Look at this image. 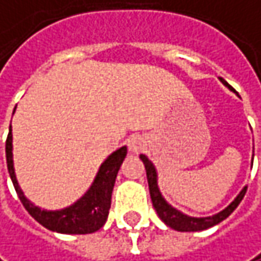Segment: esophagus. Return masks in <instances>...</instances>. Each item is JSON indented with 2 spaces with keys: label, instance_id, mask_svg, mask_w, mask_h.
<instances>
[{
  "label": "esophagus",
  "instance_id": "1",
  "mask_svg": "<svg viewBox=\"0 0 261 261\" xmlns=\"http://www.w3.org/2000/svg\"><path fill=\"white\" fill-rule=\"evenodd\" d=\"M127 147H129V151H132L134 154H140L147 148V141L141 135H134L127 140Z\"/></svg>",
  "mask_w": 261,
  "mask_h": 261
}]
</instances>
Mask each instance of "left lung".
Instances as JSON below:
<instances>
[{"mask_svg":"<svg viewBox=\"0 0 261 261\" xmlns=\"http://www.w3.org/2000/svg\"><path fill=\"white\" fill-rule=\"evenodd\" d=\"M220 80L223 82V84L229 86L226 83L221 77ZM230 87V86H229ZM232 89V87H230ZM140 159L142 160L144 166H145V172H147V179H148V189H150V196H151V202H153V206L156 210V213L160 217V220L169 226L171 229L178 230V232H199V230H205V229H210L215 224L221 223L223 220H226L229 215L232 214L233 211L236 210V206L241 203V200L244 199V196L247 193V189L248 186H245L242 189V192L236 196V199L233 200L232 203L223 210L221 213L213 215V217H202V218H197V217H189V215L179 213L178 210L172 208L165 199L163 196L160 195L158 187V174H156V168L153 166V163L147 159V156L141 154Z\"/></svg>","mask_w":261,"mask_h":261,"instance_id":"1","label":"left lung"}]
</instances>
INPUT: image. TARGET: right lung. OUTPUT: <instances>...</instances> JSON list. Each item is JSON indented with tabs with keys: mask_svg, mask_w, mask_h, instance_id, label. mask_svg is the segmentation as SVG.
Listing matches in <instances>:
<instances>
[{
	"mask_svg": "<svg viewBox=\"0 0 261 261\" xmlns=\"http://www.w3.org/2000/svg\"><path fill=\"white\" fill-rule=\"evenodd\" d=\"M11 138L13 137H11V126H10L9 137L6 141L7 169H9L10 178L13 181V186L16 189V193L29 214L41 226H44L46 229L53 230V232L66 233V234H86V233L99 230L105 224L107 217H108V211L111 206V193H113V187L116 182V177L127 153L126 147H121L108 156V159L101 165L93 184L90 186L87 193L80 200H77L74 205L61 211H44L32 205L25 197L23 192L20 190L17 184V179L14 175V168H13Z\"/></svg>",
	"mask_w": 261,
	"mask_h": 261,
	"instance_id": "add662e5",
	"label": "right lung"
}]
</instances>
